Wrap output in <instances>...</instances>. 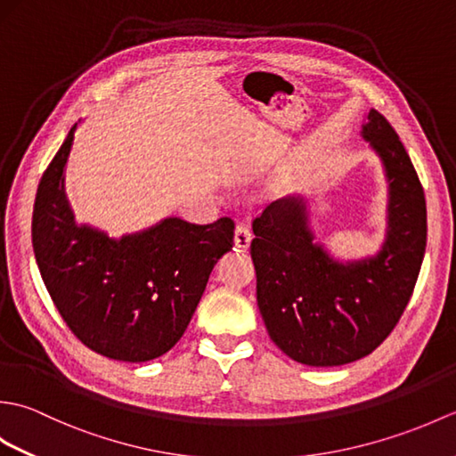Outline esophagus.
I'll return each mask as SVG.
<instances>
[{"instance_id": "esophagus-1", "label": "esophagus", "mask_w": 456, "mask_h": 456, "mask_svg": "<svg viewBox=\"0 0 456 456\" xmlns=\"http://www.w3.org/2000/svg\"><path fill=\"white\" fill-rule=\"evenodd\" d=\"M250 239H253V231L247 225V223H237L235 227V247L239 250H247L250 245Z\"/></svg>"}]
</instances>
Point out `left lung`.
Here are the masks:
<instances>
[{
    "label": "left lung",
    "instance_id": "1",
    "mask_svg": "<svg viewBox=\"0 0 456 456\" xmlns=\"http://www.w3.org/2000/svg\"><path fill=\"white\" fill-rule=\"evenodd\" d=\"M390 180V231L374 258L338 265L314 245L304 201L278 200L253 221L256 302L278 348L307 366H341L370 354L398 325L418 282L425 193L403 144L372 110L362 127Z\"/></svg>",
    "mask_w": 456,
    "mask_h": 456
}]
</instances>
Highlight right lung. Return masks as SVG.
<instances>
[{
	"label": "right lung",
	"instance_id": "1",
	"mask_svg": "<svg viewBox=\"0 0 456 456\" xmlns=\"http://www.w3.org/2000/svg\"><path fill=\"white\" fill-rule=\"evenodd\" d=\"M74 129L38 182L31 227L38 270L86 346L113 361H152L186 331L213 266L233 248L235 223L170 217L119 240L78 227L64 196Z\"/></svg>",
	"mask_w": 456,
	"mask_h": 456
}]
</instances>
